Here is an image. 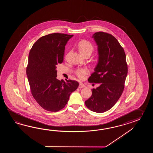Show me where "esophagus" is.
Instances as JSON below:
<instances>
[{"label":"esophagus","mask_w":153,"mask_h":153,"mask_svg":"<svg viewBox=\"0 0 153 153\" xmlns=\"http://www.w3.org/2000/svg\"><path fill=\"white\" fill-rule=\"evenodd\" d=\"M86 86H85V85L82 83H80L79 85V88H85Z\"/></svg>","instance_id":"1"}]
</instances>
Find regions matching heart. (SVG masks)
<instances>
[{"mask_svg": "<svg viewBox=\"0 0 153 153\" xmlns=\"http://www.w3.org/2000/svg\"><path fill=\"white\" fill-rule=\"evenodd\" d=\"M78 49L83 56L91 55L94 51V46L91 42L86 40H82L78 43ZM90 73L87 68H79L75 71V73L78 78L80 79H84L85 76Z\"/></svg>", "mask_w": 153, "mask_h": 153, "instance_id": "b5f03b06", "label": "heart"}]
</instances>
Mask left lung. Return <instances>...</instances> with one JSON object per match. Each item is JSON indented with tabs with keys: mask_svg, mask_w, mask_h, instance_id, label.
<instances>
[{
	"mask_svg": "<svg viewBox=\"0 0 153 153\" xmlns=\"http://www.w3.org/2000/svg\"><path fill=\"white\" fill-rule=\"evenodd\" d=\"M92 38L98 45L99 57L88 81L100 85L92 90V96L85 103L91 111L103 113L114 106L123 92L127 64L124 49L114 36L98 32Z\"/></svg>",
	"mask_w": 153,
	"mask_h": 153,
	"instance_id": "1",
	"label": "left lung"
}]
</instances>
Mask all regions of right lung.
Returning <instances> with one entry per match:
<instances>
[{
    "label": "right lung",
    "mask_w": 153,
    "mask_h": 153,
    "mask_svg": "<svg viewBox=\"0 0 153 153\" xmlns=\"http://www.w3.org/2000/svg\"><path fill=\"white\" fill-rule=\"evenodd\" d=\"M73 35L52 33L40 38L28 56L26 73L33 97L46 111L56 112L67 104L78 81L58 80L57 65L63 61L65 46Z\"/></svg>",
    "instance_id": "obj_1"
}]
</instances>
